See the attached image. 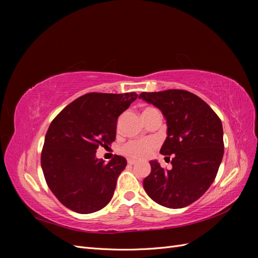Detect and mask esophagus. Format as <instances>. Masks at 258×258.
<instances>
[{"instance_id": "esophagus-1", "label": "esophagus", "mask_w": 258, "mask_h": 258, "mask_svg": "<svg viewBox=\"0 0 258 258\" xmlns=\"http://www.w3.org/2000/svg\"><path fill=\"white\" fill-rule=\"evenodd\" d=\"M136 162H137V161L134 160V159H128V163H129V165H135Z\"/></svg>"}]
</instances>
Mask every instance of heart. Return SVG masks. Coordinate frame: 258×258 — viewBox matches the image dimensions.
I'll list each match as a JSON object with an SVG mask.
<instances>
[{"label": "heart", "instance_id": "obj_1", "mask_svg": "<svg viewBox=\"0 0 258 258\" xmlns=\"http://www.w3.org/2000/svg\"><path fill=\"white\" fill-rule=\"evenodd\" d=\"M155 147L156 142L154 140H134V141H129L124 144L121 147V152L131 159H143L153 152Z\"/></svg>", "mask_w": 258, "mask_h": 258}]
</instances>
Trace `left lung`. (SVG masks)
Listing matches in <instances>:
<instances>
[{"label": "left lung", "mask_w": 258, "mask_h": 258, "mask_svg": "<svg viewBox=\"0 0 258 258\" xmlns=\"http://www.w3.org/2000/svg\"><path fill=\"white\" fill-rule=\"evenodd\" d=\"M139 98L158 107L165 116L167 139L160 154L173 155L170 170L161 168L157 160L150 161L152 171L144 178V189L160 206H189L209 189L222 162L220 117L204 100L186 90L142 92Z\"/></svg>", "instance_id": "obj_1"}]
</instances>
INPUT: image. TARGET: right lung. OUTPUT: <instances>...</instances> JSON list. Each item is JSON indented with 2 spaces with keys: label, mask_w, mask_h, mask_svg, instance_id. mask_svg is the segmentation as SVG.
<instances>
[{
  "label": "right lung",
  "mask_w": 258,
  "mask_h": 258,
  "mask_svg": "<svg viewBox=\"0 0 258 258\" xmlns=\"http://www.w3.org/2000/svg\"><path fill=\"white\" fill-rule=\"evenodd\" d=\"M137 98L136 92H90L74 100L51 121L41 165L49 189L68 209L89 214L111 201L127 160L115 155L105 163L97 159L96 152L115 141L117 119Z\"/></svg>",
  "instance_id": "right-lung-1"
}]
</instances>
